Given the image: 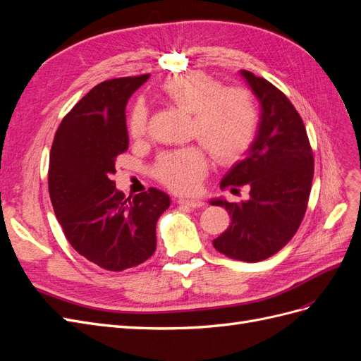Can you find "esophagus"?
I'll list each match as a JSON object with an SVG mask.
<instances>
[{
    "instance_id": "obj_1",
    "label": "esophagus",
    "mask_w": 361,
    "mask_h": 361,
    "mask_svg": "<svg viewBox=\"0 0 361 361\" xmlns=\"http://www.w3.org/2000/svg\"><path fill=\"white\" fill-rule=\"evenodd\" d=\"M180 204L183 206H188V207H192V209H197V207H203L204 203L199 199H179L178 200Z\"/></svg>"
}]
</instances>
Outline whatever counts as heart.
I'll use <instances>...</instances> for the list:
<instances>
[{
  "label": "heart",
  "mask_w": 361,
  "mask_h": 361,
  "mask_svg": "<svg viewBox=\"0 0 361 361\" xmlns=\"http://www.w3.org/2000/svg\"><path fill=\"white\" fill-rule=\"evenodd\" d=\"M167 102L192 114L190 134L209 150L220 164L241 158L253 143L257 110L253 97L243 89H224L220 81L202 72L173 76L161 87ZM149 113L145 104H135L128 117V130L134 138L147 133ZM207 170L202 147H185L162 154L157 162V178L178 192H191Z\"/></svg>",
  "instance_id": "1"
}]
</instances>
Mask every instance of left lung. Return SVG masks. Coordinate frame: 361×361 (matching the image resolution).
Wrapping results in <instances>:
<instances>
[{"mask_svg": "<svg viewBox=\"0 0 361 361\" xmlns=\"http://www.w3.org/2000/svg\"><path fill=\"white\" fill-rule=\"evenodd\" d=\"M260 105L257 133L245 157L220 187H248L250 199H212L232 218L215 238V250L236 260L260 262L276 255L297 233L312 188L313 154L302 120L288 97L269 81L239 71Z\"/></svg>", "mask_w": 361, "mask_h": 361, "instance_id": "obj_1", "label": "left lung"}]
</instances>
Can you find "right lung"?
Instances as JSON below:
<instances>
[{
  "mask_svg": "<svg viewBox=\"0 0 361 361\" xmlns=\"http://www.w3.org/2000/svg\"><path fill=\"white\" fill-rule=\"evenodd\" d=\"M149 73L108 80L61 120L49 155L54 212L69 244L108 271L143 264L157 248V221L170 197L157 188L133 199L116 188V158L128 150L125 108Z\"/></svg>",
  "mask_w": 361,
  "mask_h": 361,
  "instance_id": "add662e5",
  "label": "right lung"
}]
</instances>
